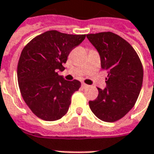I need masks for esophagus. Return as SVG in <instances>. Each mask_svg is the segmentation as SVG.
<instances>
[{
  "label": "esophagus",
  "instance_id": "34e87169",
  "mask_svg": "<svg viewBox=\"0 0 154 154\" xmlns=\"http://www.w3.org/2000/svg\"><path fill=\"white\" fill-rule=\"evenodd\" d=\"M82 87H83V88H87V87H89V86H88V85H87V84L82 83Z\"/></svg>",
  "mask_w": 154,
  "mask_h": 154
}]
</instances>
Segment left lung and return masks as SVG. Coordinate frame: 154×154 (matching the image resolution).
I'll return each mask as SVG.
<instances>
[{
    "label": "left lung",
    "mask_w": 154,
    "mask_h": 154,
    "mask_svg": "<svg viewBox=\"0 0 154 154\" xmlns=\"http://www.w3.org/2000/svg\"><path fill=\"white\" fill-rule=\"evenodd\" d=\"M100 57L101 68L108 73L106 87L98 88V97L89 106L98 119L119 120L132 109L139 97L143 77L141 61L130 44L112 32L87 35Z\"/></svg>",
    "instance_id": "8db88e82"
}]
</instances>
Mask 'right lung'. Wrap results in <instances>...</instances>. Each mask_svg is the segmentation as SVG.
Here are the masks:
<instances>
[{"mask_svg":"<svg viewBox=\"0 0 154 154\" xmlns=\"http://www.w3.org/2000/svg\"><path fill=\"white\" fill-rule=\"evenodd\" d=\"M86 35H68L49 30L36 36L26 44L17 66L20 93L35 116L47 121L61 119L68 110L72 94L81 82L66 81L57 74L74 48Z\"/></svg>","mask_w":154,"mask_h":154,"instance_id":"1","label":"right lung"}]
</instances>
